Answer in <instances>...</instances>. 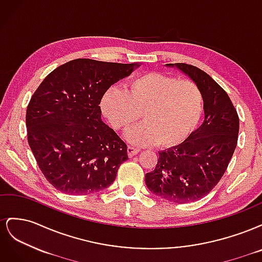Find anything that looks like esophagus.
I'll list each match as a JSON object with an SVG mask.
<instances>
[{
  "label": "esophagus",
  "instance_id": "obj_1",
  "mask_svg": "<svg viewBox=\"0 0 262 262\" xmlns=\"http://www.w3.org/2000/svg\"><path fill=\"white\" fill-rule=\"evenodd\" d=\"M139 152H140V149H139L138 147H134V146H132V145H129V146H128V155H129V157L134 156L136 154H138Z\"/></svg>",
  "mask_w": 262,
  "mask_h": 262
}]
</instances>
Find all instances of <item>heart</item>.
Here are the masks:
<instances>
[{"instance_id":"b5f03b06","label":"heart","mask_w":262,"mask_h":262,"mask_svg":"<svg viewBox=\"0 0 262 262\" xmlns=\"http://www.w3.org/2000/svg\"><path fill=\"white\" fill-rule=\"evenodd\" d=\"M102 113L115 129L128 130L142 117L145 122L132 129L131 143L163 147L185 141L202 112V93L194 82L158 72L132 77L125 92L109 87L101 98Z\"/></svg>"}]
</instances>
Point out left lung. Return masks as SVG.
I'll return each instance as SVG.
<instances>
[{"mask_svg":"<svg viewBox=\"0 0 262 262\" xmlns=\"http://www.w3.org/2000/svg\"><path fill=\"white\" fill-rule=\"evenodd\" d=\"M166 66L177 67L199 86L204 121L181 144L158 152L145 184L163 199L189 203L210 193L223 177L237 145L239 118L227 93L204 71L186 63Z\"/></svg>","mask_w":262,"mask_h":262,"instance_id":"obj_1","label":"left lung"}]
</instances>
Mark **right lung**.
Returning <instances> with one entry per match:
<instances>
[{
  "label": "right lung",
  "instance_id": "1",
  "mask_svg": "<svg viewBox=\"0 0 262 262\" xmlns=\"http://www.w3.org/2000/svg\"><path fill=\"white\" fill-rule=\"evenodd\" d=\"M138 67L75 59L47 75L31 96L28 143L43 176L59 191L90 194L115 181L128 150L101 121L99 104L110 86Z\"/></svg>",
  "mask_w": 262,
  "mask_h": 262
}]
</instances>
